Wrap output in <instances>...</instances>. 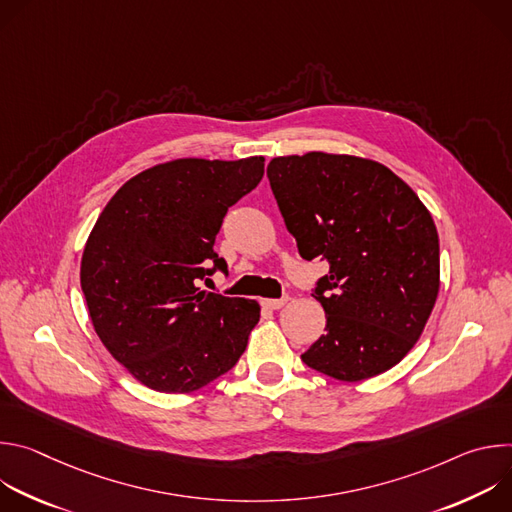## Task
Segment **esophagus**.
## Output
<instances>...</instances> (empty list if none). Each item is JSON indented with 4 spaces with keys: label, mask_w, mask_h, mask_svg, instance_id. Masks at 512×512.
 I'll return each mask as SVG.
<instances>
[{
    "label": "esophagus",
    "mask_w": 512,
    "mask_h": 512,
    "mask_svg": "<svg viewBox=\"0 0 512 512\" xmlns=\"http://www.w3.org/2000/svg\"><path fill=\"white\" fill-rule=\"evenodd\" d=\"M287 296H283V298H267V300H263V306L265 308H269V310H281L285 304H287Z\"/></svg>",
    "instance_id": "esophagus-1"
}]
</instances>
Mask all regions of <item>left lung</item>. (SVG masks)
Returning <instances> with one entry per match:
<instances>
[{"mask_svg":"<svg viewBox=\"0 0 512 512\" xmlns=\"http://www.w3.org/2000/svg\"><path fill=\"white\" fill-rule=\"evenodd\" d=\"M267 178L300 255L330 263L312 294L326 334L302 360L344 383L389 371L419 340L440 291L429 210L387 166L358 156H279Z\"/></svg>","mask_w":512,"mask_h":512,"instance_id":"8db88e82","label":"left lung"}]
</instances>
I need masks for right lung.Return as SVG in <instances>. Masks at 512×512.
I'll list each match as a JSON object with an SVG mask.
<instances>
[{"instance_id":"add662e5","label":"right lung","mask_w":512,"mask_h":512,"mask_svg":"<svg viewBox=\"0 0 512 512\" xmlns=\"http://www.w3.org/2000/svg\"><path fill=\"white\" fill-rule=\"evenodd\" d=\"M263 162H164L127 180L99 214L81 287L97 336L141 385L192 393L245 352L259 304L208 294L198 283L225 271L214 239L229 206L261 182Z\"/></svg>"}]
</instances>
